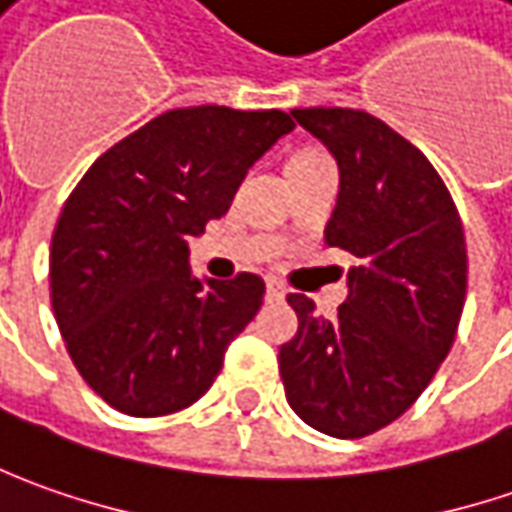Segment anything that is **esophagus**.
<instances>
[{
	"label": "esophagus",
	"instance_id": "obj_1",
	"mask_svg": "<svg viewBox=\"0 0 512 512\" xmlns=\"http://www.w3.org/2000/svg\"><path fill=\"white\" fill-rule=\"evenodd\" d=\"M266 297H269V300H283V297H286V289H283L277 280H269V283H266Z\"/></svg>",
	"mask_w": 512,
	"mask_h": 512
}]
</instances>
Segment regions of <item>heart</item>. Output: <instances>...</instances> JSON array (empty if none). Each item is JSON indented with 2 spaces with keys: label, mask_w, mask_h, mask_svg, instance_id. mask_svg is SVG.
Here are the masks:
<instances>
[{
  "label": "heart",
  "mask_w": 512,
  "mask_h": 512,
  "mask_svg": "<svg viewBox=\"0 0 512 512\" xmlns=\"http://www.w3.org/2000/svg\"><path fill=\"white\" fill-rule=\"evenodd\" d=\"M311 158H323V155L320 152H297V155H291L289 164L291 161H311Z\"/></svg>",
  "instance_id": "1"
}]
</instances>
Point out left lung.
Listing matches in <instances>:
<instances>
[{"label": "left lung", "instance_id": "1", "mask_svg": "<svg viewBox=\"0 0 512 512\" xmlns=\"http://www.w3.org/2000/svg\"><path fill=\"white\" fill-rule=\"evenodd\" d=\"M340 169L328 246L357 257L334 320L289 294L300 328L280 348L291 411L314 431L360 439L391 425L448 357L467 289L465 232L431 161L362 110H291Z\"/></svg>", "mask_w": 512, "mask_h": 512}]
</instances>
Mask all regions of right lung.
<instances>
[{"label":"right lung","instance_id":"obj_1","mask_svg":"<svg viewBox=\"0 0 512 512\" xmlns=\"http://www.w3.org/2000/svg\"><path fill=\"white\" fill-rule=\"evenodd\" d=\"M291 130L280 110H169L104 152L67 198L50 303L70 360L115 411L189 408L255 320L263 280L195 277L189 240L226 215L246 172Z\"/></svg>","mask_w":512,"mask_h":512}]
</instances>
